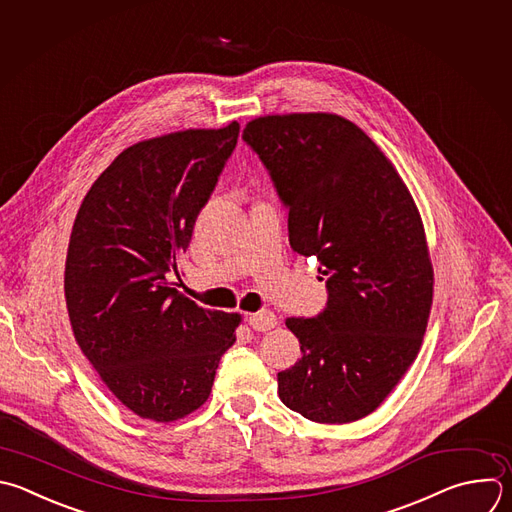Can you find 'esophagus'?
Instances as JSON below:
<instances>
[{"label": "esophagus", "mask_w": 512, "mask_h": 512, "mask_svg": "<svg viewBox=\"0 0 512 512\" xmlns=\"http://www.w3.org/2000/svg\"><path fill=\"white\" fill-rule=\"evenodd\" d=\"M247 323L255 329V331H267L271 327L277 325V315L273 311H257V313H249L247 315Z\"/></svg>", "instance_id": "obj_1"}]
</instances>
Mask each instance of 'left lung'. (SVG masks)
Returning a JSON list of instances; mask_svg holds the SVG:
<instances>
[{"instance_id":"8db88e82","label":"left lung","mask_w":512,"mask_h":512,"mask_svg":"<svg viewBox=\"0 0 512 512\" xmlns=\"http://www.w3.org/2000/svg\"><path fill=\"white\" fill-rule=\"evenodd\" d=\"M243 140L287 209L291 249L319 259L327 289L323 311L285 321L301 360L277 374L279 398L311 422L360 420L400 382L428 325L434 279L418 209L342 116H263Z\"/></svg>"}]
</instances>
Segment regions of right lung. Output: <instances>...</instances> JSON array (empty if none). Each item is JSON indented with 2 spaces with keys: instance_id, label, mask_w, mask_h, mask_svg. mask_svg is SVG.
Wrapping results in <instances>:
<instances>
[{
  "instance_id": "1",
  "label": "right lung",
  "mask_w": 512,
  "mask_h": 512,
  "mask_svg": "<svg viewBox=\"0 0 512 512\" xmlns=\"http://www.w3.org/2000/svg\"><path fill=\"white\" fill-rule=\"evenodd\" d=\"M239 138V124L185 130L120 152L76 215L64 273L74 337L136 416L173 422L201 408L237 313L185 297L177 261Z\"/></svg>"
}]
</instances>
